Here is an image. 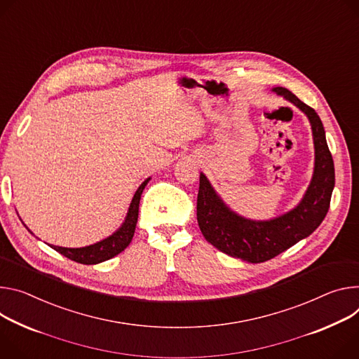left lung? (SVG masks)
Returning a JSON list of instances; mask_svg holds the SVG:
<instances>
[{
    "mask_svg": "<svg viewBox=\"0 0 359 359\" xmlns=\"http://www.w3.org/2000/svg\"><path fill=\"white\" fill-rule=\"evenodd\" d=\"M272 91L298 107L312 128L313 175L301 202L269 220H253L227 206L206 175L201 173L199 179L198 223L205 239L220 252L250 264L266 262L308 238L327 216L335 186L334 160L316 111L287 88L275 87Z\"/></svg>",
    "mask_w": 359,
    "mask_h": 359,
    "instance_id": "1",
    "label": "left lung"
}]
</instances>
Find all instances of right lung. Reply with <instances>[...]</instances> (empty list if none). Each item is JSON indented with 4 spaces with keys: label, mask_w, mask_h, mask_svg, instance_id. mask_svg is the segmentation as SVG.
Instances as JSON below:
<instances>
[{
    "label": "right lung",
    "mask_w": 359,
    "mask_h": 359,
    "mask_svg": "<svg viewBox=\"0 0 359 359\" xmlns=\"http://www.w3.org/2000/svg\"><path fill=\"white\" fill-rule=\"evenodd\" d=\"M150 179L151 177L146 179L139 186V189L136 190L135 196L132 199V203H130V206H128L124 222L121 223L118 229L116 232H113L110 236L104 238L100 242H95L93 245L83 246V248H62V246H54V245H50V246L54 250H57L58 253L74 260V262H77V264H83V265L102 264V262H104V260H109V259L114 257L116 255H118L120 252H123L133 239L136 224H137V217H139L140 198H142V193ZM28 232L32 233L29 229H28Z\"/></svg>",
    "instance_id": "obj_1"
}]
</instances>
